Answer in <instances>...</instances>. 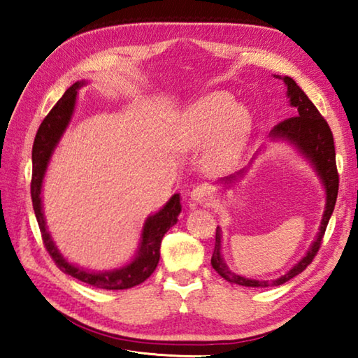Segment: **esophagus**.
Returning <instances> with one entry per match:
<instances>
[{
  "label": "esophagus",
  "instance_id": "obj_1",
  "mask_svg": "<svg viewBox=\"0 0 358 358\" xmlns=\"http://www.w3.org/2000/svg\"><path fill=\"white\" fill-rule=\"evenodd\" d=\"M191 199L196 203L205 205V207H207V205H211L215 202V192L210 186L202 185V186L194 187L192 192H191Z\"/></svg>",
  "mask_w": 358,
  "mask_h": 358
}]
</instances>
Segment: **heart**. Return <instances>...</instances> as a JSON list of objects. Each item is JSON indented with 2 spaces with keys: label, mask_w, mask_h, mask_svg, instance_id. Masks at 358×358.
<instances>
[{
  "label": "heart",
  "mask_w": 358,
  "mask_h": 358,
  "mask_svg": "<svg viewBox=\"0 0 358 358\" xmlns=\"http://www.w3.org/2000/svg\"><path fill=\"white\" fill-rule=\"evenodd\" d=\"M251 117L232 96L213 93L199 99L181 120V147L189 151L207 150L220 159L237 156L250 137Z\"/></svg>",
  "instance_id": "1"
}]
</instances>
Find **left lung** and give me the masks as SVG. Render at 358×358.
I'll return each mask as SVG.
<instances>
[{"label":"left lung","instance_id":"obj_1","mask_svg":"<svg viewBox=\"0 0 358 358\" xmlns=\"http://www.w3.org/2000/svg\"><path fill=\"white\" fill-rule=\"evenodd\" d=\"M284 83L287 85V94L290 98V106L294 107V117H289L282 120L281 123L275 126V129L271 131L273 137H282L287 138L292 143H295L306 157H310L311 162L319 172L320 178H322L325 189H327V207L324 211L322 222H320V229L317 234V238L314 240L311 250L303 257L299 264H296L292 270L287 271L286 275L278 278L275 281H256V280H248V278L238 276L230 271L226 264L222 262L221 257V234L216 229V241H215V251L211 256V265L213 268L220 273L224 280L229 282L240 284V286L246 287H268L280 286L289 280H292L294 276L301 273L308 265L313 262V259L316 257L320 245H322V238L325 235L327 224L330 221V216L335 210L336 196H338V186H339V175L336 169V153H335V143H333V134L329 123L325 118L320 115V112L313 104L310 98L305 94V92L295 83L294 78L284 77Z\"/></svg>","mask_w":358,"mask_h":358}]
</instances>
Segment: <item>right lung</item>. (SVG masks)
<instances>
[{
  "label": "right lung",
  "mask_w": 358,
  "mask_h": 358,
  "mask_svg": "<svg viewBox=\"0 0 358 358\" xmlns=\"http://www.w3.org/2000/svg\"><path fill=\"white\" fill-rule=\"evenodd\" d=\"M82 85L83 83L77 82L72 85L71 88L66 90L63 98L53 106L52 110L47 113V117L42 120V123L38 129V134L34 137L33 175H31V201H33L34 215L39 224L42 243H44L47 252L50 254L53 262L57 264V266L63 271V273L74 276L78 281L87 282L90 286H94L99 289H108V290L129 289L143 282L155 271L157 262H159V250H161L162 237H164L167 230L171 229L173 224H177V216L181 211L180 196L178 194H173L172 199L166 203L164 208L157 211L156 215L148 217L143 226L141 250H138L137 257L132 260L129 265H126L120 270L106 271V273H90V271L77 268V266L66 262L62 254L58 252L55 245H53L50 235H48L45 229L44 213H42V207H41V187H42V178H44L48 159H50L53 148L57 147V142L59 141L63 131L69 123L71 115L74 112L77 90L80 88Z\"/></svg>",
  "instance_id": "add662e5"
}]
</instances>
